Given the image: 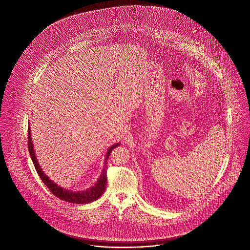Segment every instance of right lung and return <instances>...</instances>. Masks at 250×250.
I'll list each match as a JSON object with an SVG mask.
<instances>
[{
	"label": "right lung",
	"instance_id": "right-lung-1",
	"mask_svg": "<svg viewBox=\"0 0 250 250\" xmlns=\"http://www.w3.org/2000/svg\"><path fill=\"white\" fill-rule=\"evenodd\" d=\"M120 145V143L115 144L113 146H111L107 152H106V156L104 159V168L102 170V173L98 179V181L89 189H86L83 191H78V192H73L71 190H66L65 188H62L61 186H58L55 182H53L51 179H49L48 176H46V174L42 171V167L40 166L38 159L36 157V153L34 150V146H33V142H32V138H31V130L30 127L28 129V148H29V153L31 155L32 161L34 163L35 168L39 174V176L42 178V182L47 186V188L49 189V191L56 196L57 198H59L60 200L69 202V203H73V204H88L91 202L96 201L97 199H99L104 192L105 190V185H106V162H107V158L110 155V152Z\"/></svg>",
	"mask_w": 250,
	"mask_h": 250
}]
</instances>
